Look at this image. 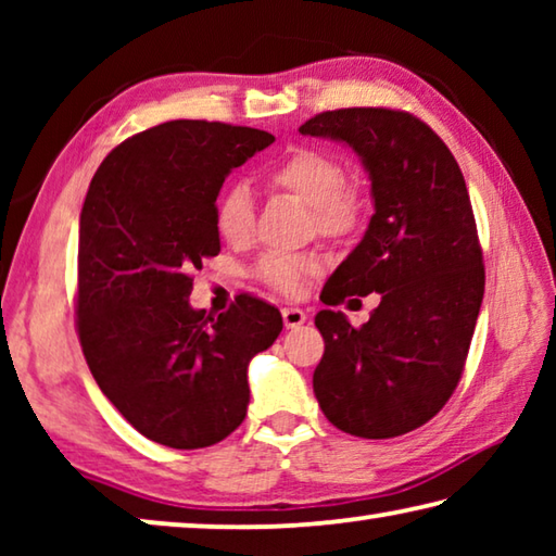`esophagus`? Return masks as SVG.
Listing matches in <instances>:
<instances>
[{
  "instance_id": "1",
  "label": "esophagus",
  "mask_w": 556,
  "mask_h": 556,
  "mask_svg": "<svg viewBox=\"0 0 556 556\" xmlns=\"http://www.w3.org/2000/svg\"><path fill=\"white\" fill-rule=\"evenodd\" d=\"M281 318H285L287 328H296L306 321V314L296 306H287V308H281Z\"/></svg>"
}]
</instances>
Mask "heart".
I'll return each mask as SVG.
<instances>
[{"instance_id":"1","label":"heart","mask_w":556,"mask_h":556,"mask_svg":"<svg viewBox=\"0 0 556 556\" xmlns=\"http://www.w3.org/2000/svg\"><path fill=\"white\" fill-rule=\"evenodd\" d=\"M267 184L281 193L294 195L312 211L316 232L326 238H345L365 218V193L357 181L345 178L343 162L326 149L301 147L289 152L267 172ZM215 228L230 244H244L255 230V201L244 184L223 191L215 208ZM257 277L287 296L301 294L308 277L321 271L316 255L296 252H267L257 262Z\"/></svg>"}]
</instances>
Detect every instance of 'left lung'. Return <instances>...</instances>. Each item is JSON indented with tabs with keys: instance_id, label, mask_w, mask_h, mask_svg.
Segmentation results:
<instances>
[{
	"instance_id": "8db88e82",
	"label": "left lung",
	"mask_w": 556,
	"mask_h": 556,
	"mask_svg": "<svg viewBox=\"0 0 556 556\" xmlns=\"http://www.w3.org/2000/svg\"><path fill=\"white\" fill-rule=\"evenodd\" d=\"M299 131L351 147L375 203L321 299L338 306L375 291L380 306L361 328L331 308L316 314L326 343L316 400L345 434H407L454 394L481 312L483 252L464 174L437 131L402 110H331Z\"/></svg>"
}]
</instances>
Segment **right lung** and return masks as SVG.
I'll return each instance as SVG.
<instances>
[{
  "instance_id": "right-lung-1",
  "label": "right lung",
  "mask_w": 556,
  "mask_h": 556,
  "mask_svg": "<svg viewBox=\"0 0 556 556\" xmlns=\"http://www.w3.org/2000/svg\"><path fill=\"white\" fill-rule=\"evenodd\" d=\"M275 142L269 131L174 119L112 149L80 211L75 326L92 378L139 434L203 448L242 425L248 365L281 314L240 294L220 316L188 304L193 269L220 252L225 176Z\"/></svg>"
}]
</instances>
